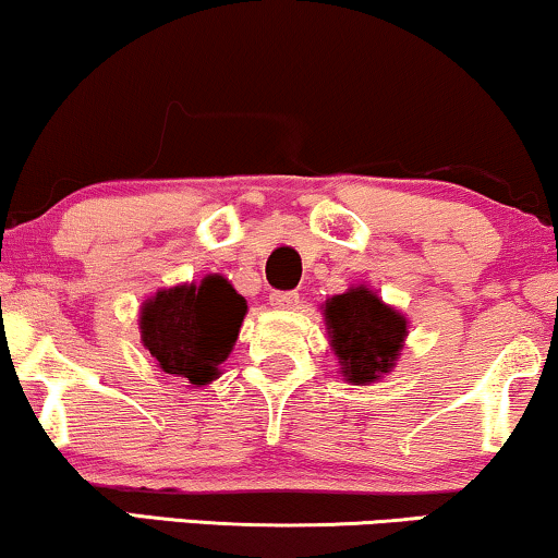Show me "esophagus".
Returning a JSON list of instances; mask_svg holds the SVG:
<instances>
[{"mask_svg": "<svg viewBox=\"0 0 558 558\" xmlns=\"http://www.w3.org/2000/svg\"><path fill=\"white\" fill-rule=\"evenodd\" d=\"M301 303L299 293L295 291H275L270 293V306L275 308H295Z\"/></svg>", "mask_w": 558, "mask_h": 558, "instance_id": "1", "label": "esophagus"}]
</instances>
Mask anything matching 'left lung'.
<instances>
[{
    "label": "left lung",
    "mask_w": 558,
    "mask_h": 558,
    "mask_svg": "<svg viewBox=\"0 0 558 558\" xmlns=\"http://www.w3.org/2000/svg\"><path fill=\"white\" fill-rule=\"evenodd\" d=\"M329 342L348 384L365 386L386 376L401 355L407 316L386 306L371 288L355 286L324 303Z\"/></svg>",
    "instance_id": "obj_1"
}]
</instances>
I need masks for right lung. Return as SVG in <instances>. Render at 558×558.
<instances>
[{
  "instance_id": "add662e5",
  "label": "right lung",
  "mask_w": 558,
  "mask_h": 558,
  "mask_svg": "<svg viewBox=\"0 0 558 558\" xmlns=\"http://www.w3.org/2000/svg\"><path fill=\"white\" fill-rule=\"evenodd\" d=\"M246 301L223 275L157 291L141 306V342L165 373L206 386L234 350Z\"/></svg>"
}]
</instances>
